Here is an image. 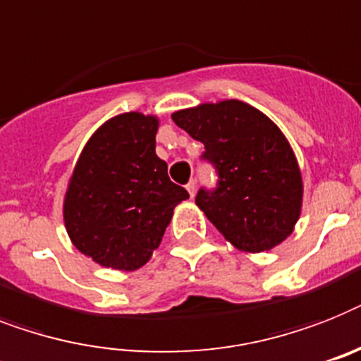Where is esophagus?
I'll list each match as a JSON object with an SVG mask.
<instances>
[{"label":"esophagus","mask_w":361,"mask_h":361,"mask_svg":"<svg viewBox=\"0 0 361 361\" xmlns=\"http://www.w3.org/2000/svg\"><path fill=\"white\" fill-rule=\"evenodd\" d=\"M195 180H190V183L186 184V190H188V193H190V197H193V195H195Z\"/></svg>","instance_id":"obj_1"}]
</instances>
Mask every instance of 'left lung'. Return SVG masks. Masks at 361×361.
I'll use <instances>...</instances> for the list:
<instances>
[{
  "label": "left lung",
  "mask_w": 361,
  "mask_h": 361,
  "mask_svg": "<svg viewBox=\"0 0 361 361\" xmlns=\"http://www.w3.org/2000/svg\"><path fill=\"white\" fill-rule=\"evenodd\" d=\"M204 144L219 173L216 192L195 204L241 252L271 251L293 232L302 208V175L290 142L264 112L238 99L201 103L171 114Z\"/></svg>",
  "instance_id": "left-lung-1"
}]
</instances>
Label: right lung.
Here are the masks:
<instances>
[{
    "label": "right lung",
    "mask_w": 361,
    "mask_h": 361,
    "mask_svg": "<svg viewBox=\"0 0 361 361\" xmlns=\"http://www.w3.org/2000/svg\"><path fill=\"white\" fill-rule=\"evenodd\" d=\"M159 118L123 112L106 120L80 151L62 217L71 243L101 267L136 271L160 245L173 210L190 195L157 157Z\"/></svg>",
    "instance_id": "right-lung-1"
}]
</instances>
